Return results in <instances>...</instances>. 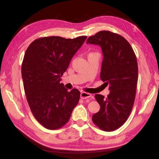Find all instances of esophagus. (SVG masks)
Instances as JSON below:
<instances>
[{"label": "esophagus", "mask_w": 159, "mask_h": 159, "mask_svg": "<svg viewBox=\"0 0 159 159\" xmlns=\"http://www.w3.org/2000/svg\"><path fill=\"white\" fill-rule=\"evenodd\" d=\"M92 95L90 93H85V92H82L80 93V98L82 99H92Z\"/></svg>", "instance_id": "obj_1"}]
</instances>
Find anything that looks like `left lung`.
Returning <instances> with one entry per match:
<instances>
[{
  "instance_id": "left-lung-1",
  "label": "left lung",
  "mask_w": 159,
  "mask_h": 159,
  "mask_svg": "<svg viewBox=\"0 0 159 159\" xmlns=\"http://www.w3.org/2000/svg\"><path fill=\"white\" fill-rule=\"evenodd\" d=\"M86 43L101 47L100 79L110 90L106 98L95 95L100 109L93 116V121L102 130L114 131L124 124L133 109L138 79L136 55L127 40L109 31L98 32Z\"/></svg>"
}]
</instances>
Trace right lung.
I'll return each mask as SVG.
<instances>
[{
  "instance_id": "right-lung-1",
  "label": "right lung",
  "mask_w": 159,
  "mask_h": 159,
  "mask_svg": "<svg viewBox=\"0 0 159 159\" xmlns=\"http://www.w3.org/2000/svg\"><path fill=\"white\" fill-rule=\"evenodd\" d=\"M86 39L85 36L73 39L43 37L26 50L21 64L26 98L34 116L45 128L63 127L79 103V90L68 91L60 81Z\"/></svg>"
}]
</instances>
